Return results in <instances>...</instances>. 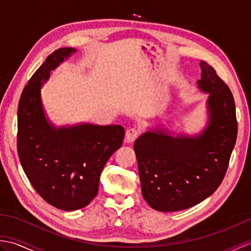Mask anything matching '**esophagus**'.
<instances>
[{"label": "esophagus", "instance_id": "obj_1", "mask_svg": "<svg viewBox=\"0 0 251 251\" xmlns=\"http://www.w3.org/2000/svg\"><path fill=\"white\" fill-rule=\"evenodd\" d=\"M138 134H139V131H138L137 128H134V127H129V128L126 130V138H125L126 142L130 143L132 141H135V139L138 137Z\"/></svg>", "mask_w": 251, "mask_h": 251}]
</instances>
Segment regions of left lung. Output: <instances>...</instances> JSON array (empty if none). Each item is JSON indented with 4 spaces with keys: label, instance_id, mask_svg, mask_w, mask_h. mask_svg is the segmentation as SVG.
<instances>
[{
    "label": "left lung",
    "instance_id": "1",
    "mask_svg": "<svg viewBox=\"0 0 251 251\" xmlns=\"http://www.w3.org/2000/svg\"><path fill=\"white\" fill-rule=\"evenodd\" d=\"M201 92L208 94L207 124L200 134L174 135L156 126L134 145L142 196L153 209H188L209 197L222 182L237 137L234 98L215 69L201 61Z\"/></svg>",
    "mask_w": 251,
    "mask_h": 251
}]
</instances>
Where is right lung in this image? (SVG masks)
I'll return each instance as SVG.
<instances>
[{
  "label": "right lung",
  "mask_w": 251,
  "mask_h": 251,
  "mask_svg": "<svg viewBox=\"0 0 251 251\" xmlns=\"http://www.w3.org/2000/svg\"><path fill=\"white\" fill-rule=\"evenodd\" d=\"M74 52L75 49L65 47L47 57L25 85L18 104L21 166L42 199L67 211L81 209L95 199L104 165L125 136L121 125L57 127L46 116L41 89L50 72Z\"/></svg>",
  "instance_id": "right-lung-1"
}]
</instances>
